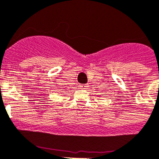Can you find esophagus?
Instances as JSON below:
<instances>
[{
  "label": "esophagus",
  "mask_w": 159,
  "mask_h": 159,
  "mask_svg": "<svg viewBox=\"0 0 159 159\" xmlns=\"http://www.w3.org/2000/svg\"><path fill=\"white\" fill-rule=\"evenodd\" d=\"M88 87V84H81L79 85V88H81V89H87Z\"/></svg>",
  "instance_id": "1"
}]
</instances>
